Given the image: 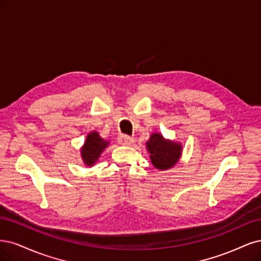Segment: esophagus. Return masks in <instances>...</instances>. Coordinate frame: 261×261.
<instances>
[{"label":"esophagus","mask_w":261,"mask_h":261,"mask_svg":"<svg viewBox=\"0 0 261 261\" xmlns=\"http://www.w3.org/2000/svg\"><path fill=\"white\" fill-rule=\"evenodd\" d=\"M133 142H134V139L127 136V134H120L118 137V143L121 145H131L133 144Z\"/></svg>","instance_id":"1"}]
</instances>
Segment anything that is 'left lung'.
I'll return each instance as SVG.
<instances>
[{
  "mask_svg": "<svg viewBox=\"0 0 261 261\" xmlns=\"http://www.w3.org/2000/svg\"><path fill=\"white\" fill-rule=\"evenodd\" d=\"M150 162L159 170L172 168L180 159L182 145L170 140H166L161 133H153L146 142Z\"/></svg>",
  "mask_w": 261,
  "mask_h": 261,
  "instance_id": "left-lung-1",
  "label": "left lung"
}]
</instances>
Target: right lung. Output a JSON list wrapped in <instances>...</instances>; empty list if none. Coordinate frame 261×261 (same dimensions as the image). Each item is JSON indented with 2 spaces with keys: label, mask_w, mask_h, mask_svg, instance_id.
Instances as JSON below:
<instances>
[{
  "label": "right lung",
  "mask_w": 261,
  "mask_h": 261,
  "mask_svg": "<svg viewBox=\"0 0 261 261\" xmlns=\"http://www.w3.org/2000/svg\"><path fill=\"white\" fill-rule=\"evenodd\" d=\"M109 142L100 138L97 131H92L88 134L87 140L81 148V158L87 166L92 167L99 158L103 150L108 146Z\"/></svg>",
  "instance_id": "add662e5"
}]
</instances>
